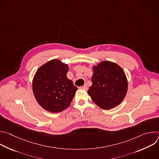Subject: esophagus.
<instances>
[{
    "label": "esophagus",
    "instance_id": "esophagus-1",
    "mask_svg": "<svg viewBox=\"0 0 159 159\" xmlns=\"http://www.w3.org/2000/svg\"><path fill=\"white\" fill-rule=\"evenodd\" d=\"M80 89H85V90H87V89H88V87H87V85H83V86L80 87Z\"/></svg>",
    "mask_w": 159,
    "mask_h": 159
}]
</instances>
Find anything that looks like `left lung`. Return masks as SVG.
<instances>
[{
    "label": "left lung",
    "mask_w": 159,
    "mask_h": 159,
    "mask_svg": "<svg viewBox=\"0 0 159 159\" xmlns=\"http://www.w3.org/2000/svg\"><path fill=\"white\" fill-rule=\"evenodd\" d=\"M93 69V84L87 92L90 98L103 109L118 106L128 90V80L122 68L116 63L102 61Z\"/></svg>",
    "instance_id": "8db88e82"
}]
</instances>
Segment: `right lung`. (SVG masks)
I'll return each mask as SVG.
<instances>
[{
  "instance_id": "1",
  "label": "right lung",
  "mask_w": 159,
  "mask_h": 159,
  "mask_svg": "<svg viewBox=\"0 0 159 159\" xmlns=\"http://www.w3.org/2000/svg\"><path fill=\"white\" fill-rule=\"evenodd\" d=\"M69 65L53 59L41 65L36 72L33 91L38 104L48 112H60L69 107L77 90L66 77Z\"/></svg>"
}]
</instances>
